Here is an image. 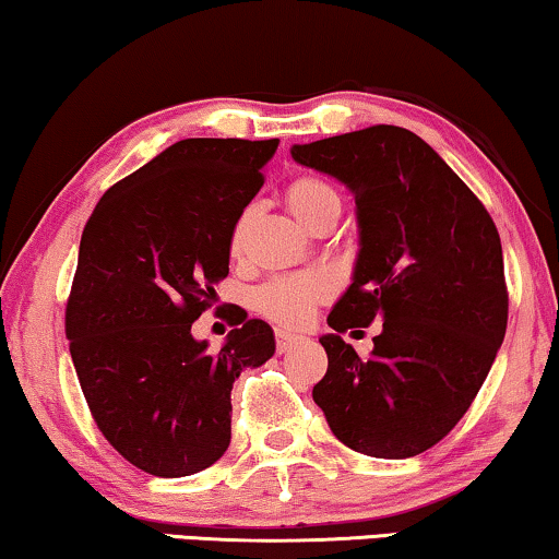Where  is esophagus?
I'll list each match as a JSON object with an SVG mask.
<instances>
[{"mask_svg": "<svg viewBox=\"0 0 559 559\" xmlns=\"http://www.w3.org/2000/svg\"><path fill=\"white\" fill-rule=\"evenodd\" d=\"M300 341H302V335L277 331V350H280V354H287V350H293Z\"/></svg>", "mask_w": 559, "mask_h": 559, "instance_id": "34e87169", "label": "esophagus"}]
</instances>
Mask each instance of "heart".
<instances>
[{
  "label": "heart",
  "instance_id": "b5f03b06",
  "mask_svg": "<svg viewBox=\"0 0 559 559\" xmlns=\"http://www.w3.org/2000/svg\"><path fill=\"white\" fill-rule=\"evenodd\" d=\"M285 201L289 213H293L305 228H312L325 213L341 209V198L333 190V186H328V182L320 178H312V175H302V178H295L289 182ZM249 221L251 211H243L231 228V241H228V247H231L234 257L241 254L243 241H247ZM331 293V280L318 272H302L289 274V277L270 280L266 285L257 289L251 302H254V308L262 312L264 318L274 320V323L297 328L308 323L316 305L325 302Z\"/></svg>",
  "mask_w": 559,
  "mask_h": 559
}]
</instances>
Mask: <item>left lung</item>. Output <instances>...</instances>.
Listing matches in <instances>:
<instances>
[{"instance_id":"1","label":"left lung","mask_w":559,"mask_h":559,"mask_svg":"<svg viewBox=\"0 0 559 559\" xmlns=\"http://www.w3.org/2000/svg\"><path fill=\"white\" fill-rule=\"evenodd\" d=\"M295 163L356 198L354 277L320 335L325 377L312 400L343 445L373 457L425 453L476 400L503 333L501 239L484 203L409 129L377 124L293 144ZM381 319L361 359L340 338Z\"/></svg>"}]
</instances>
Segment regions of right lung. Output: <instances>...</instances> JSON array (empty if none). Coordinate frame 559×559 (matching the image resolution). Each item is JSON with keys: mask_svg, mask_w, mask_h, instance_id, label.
<instances>
[{"mask_svg": "<svg viewBox=\"0 0 559 559\" xmlns=\"http://www.w3.org/2000/svg\"><path fill=\"white\" fill-rule=\"evenodd\" d=\"M280 140H180L119 180L81 236L66 335L104 438L144 473L182 478L231 442V389L274 356L272 328L231 310L211 354L193 323L228 274L231 228Z\"/></svg>", "mask_w": 559, "mask_h": 559, "instance_id": "add662e5", "label": "right lung"}]
</instances>
